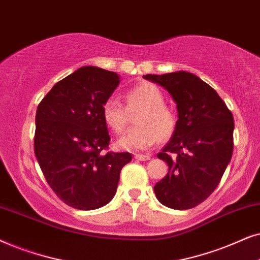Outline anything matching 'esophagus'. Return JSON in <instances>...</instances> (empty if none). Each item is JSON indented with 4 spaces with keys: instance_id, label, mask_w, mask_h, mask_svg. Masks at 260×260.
<instances>
[{
    "instance_id": "obj_1",
    "label": "esophagus",
    "mask_w": 260,
    "mask_h": 260,
    "mask_svg": "<svg viewBox=\"0 0 260 260\" xmlns=\"http://www.w3.org/2000/svg\"><path fill=\"white\" fill-rule=\"evenodd\" d=\"M134 158L138 159V160H143V161L150 160V159H151V157L148 154H136V155H134Z\"/></svg>"
}]
</instances>
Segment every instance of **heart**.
I'll return each instance as SVG.
<instances>
[{
    "mask_svg": "<svg viewBox=\"0 0 260 260\" xmlns=\"http://www.w3.org/2000/svg\"><path fill=\"white\" fill-rule=\"evenodd\" d=\"M126 107L114 96L102 106V116L110 129L122 133L132 115L137 124L117 140V146L126 151H144L160 139H168L176 128V115L165 105V96L153 83H141L126 92Z\"/></svg>",
    "mask_w": 260,
    "mask_h": 260,
    "instance_id": "b5f03b06",
    "label": "heart"
}]
</instances>
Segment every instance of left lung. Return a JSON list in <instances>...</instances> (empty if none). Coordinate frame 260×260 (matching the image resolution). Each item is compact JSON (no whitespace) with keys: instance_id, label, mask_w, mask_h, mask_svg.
I'll return each mask as SVG.
<instances>
[{"instance_id":"1","label":"left lung","mask_w":260,"mask_h":260,"mask_svg":"<svg viewBox=\"0 0 260 260\" xmlns=\"http://www.w3.org/2000/svg\"><path fill=\"white\" fill-rule=\"evenodd\" d=\"M144 78L168 90L178 112L171 140L158 153L169 172L154 185L155 196L169 208H193L215 190L230 164L233 115L215 90L190 72Z\"/></svg>"}]
</instances>
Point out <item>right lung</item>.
<instances>
[{"label": "right lung", "mask_w": 260, "mask_h": 260, "mask_svg": "<svg viewBox=\"0 0 260 260\" xmlns=\"http://www.w3.org/2000/svg\"><path fill=\"white\" fill-rule=\"evenodd\" d=\"M120 83L115 72L83 67L55 83L36 115L34 152L48 185L72 208L92 210L115 195L128 152L102 151L110 137L102 106Z\"/></svg>", "instance_id": "add662e5"}]
</instances>
